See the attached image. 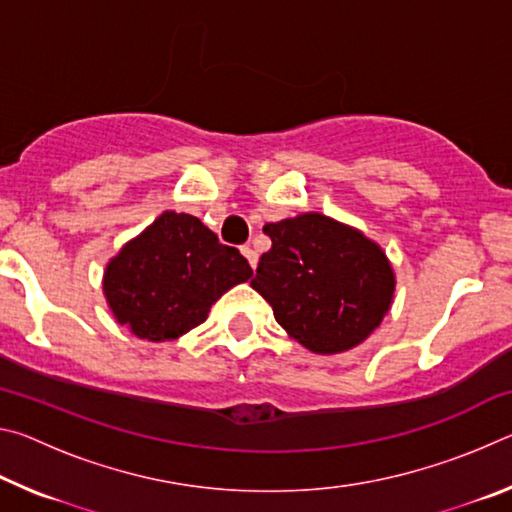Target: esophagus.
<instances>
[{
	"instance_id": "obj_1",
	"label": "esophagus",
	"mask_w": 512,
	"mask_h": 512,
	"mask_svg": "<svg viewBox=\"0 0 512 512\" xmlns=\"http://www.w3.org/2000/svg\"><path fill=\"white\" fill-rule=\"evenodd\" d=\"M241 255H244L246 259H248V264H250V268H255L257 266V253L250 246H241Z\"/></svg>"
}]
</instances>
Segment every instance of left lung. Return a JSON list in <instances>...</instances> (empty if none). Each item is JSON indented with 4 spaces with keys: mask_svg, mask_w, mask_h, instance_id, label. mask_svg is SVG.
Returning <instances> with one entry per match:
<instances>
[{
    "mask_svg": "<svg viewBox=\"0 0 512 512\" xmlns=\"http://www.w3.org/2000/svg\"><path fill=\"white\" fill-rule=\"evenodd\" d=\"M273 246L250 280L289 339L316 354L357 348L391 311L395 271L377 241L320 212L264 225Z\"/></svg>",
    "mask_w": 512,
    "mask_h": 512,
    "instance_id": "obj_1",
    "label": "left lung"
}]
</instances>
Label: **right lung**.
<instances>
[{
    "instance_id": "obj_1",
    "label": "right lung",
    "mask_w": 512,
    "mask_h": 512,
    "mask_svg": "<svg viewBox=\"0 0 512 512\" xmlns=\"http://www.w3.org/2000/svg\"><path fill=\"white\" fill-rule=\"evenodd\" d=\"M250 275L246 257L219 244L201 219L164 210L106 264L103 296L137 339L164 343L201 325L214 302Z\"/></svg>"
}]
</instances>
